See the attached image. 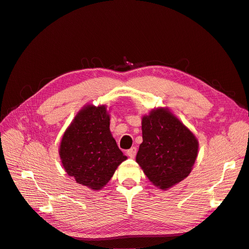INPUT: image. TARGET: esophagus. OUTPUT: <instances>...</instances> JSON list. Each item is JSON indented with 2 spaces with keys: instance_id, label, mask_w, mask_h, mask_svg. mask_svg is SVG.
I'll list each match as a JSON object with an SVG mask.
<instances>
[{
  "instance_id": "obj_1",
  "label": "esophagus",
  "mask_w": 249,
  "mask_h": 249,
  "mask_svg": "<svg viewBox=\"0 0 249 249\" xmlns=\"http://www.w3.org/2000/svg\"><path fill=\"white\" fill-rule=\"evenodd\" d=\"M126 154H127V156H129L130 158H135V156H136V154H137V148L135 147V146H133L132 148L126 150Z\"/></svg>"
}]
</instances>
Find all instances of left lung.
<instances>
[{
    "mask_svg": "<svg viewBox=\"0 0 249 249\" xmlns=\"http://www.w3.org/2000/svg\"><path fill=\"white\" fill-rule=\"evenodd\" d=\"M142 139L136 161L155 186L166 190L189 176L198 142L172 113L157 109L143 117Z\"/></svg>",
    "mask_w": 249,
    "mask_h": 249,
    "instance_id": "obj_1",
    "label": "left lung"
}]
</instances>
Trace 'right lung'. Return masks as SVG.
<instances>
[{"instance_id":"right-lung-1","label":"right lung","mask_w":249,"mask_h":249,"mask_svg":"<svg viewBox=\"0 0 249 249\" xmlns=\"http://www.w3.org/2000/svg\"><path fill=\"white\" fill-rule=\"evenodd\" d=\"M109 126L106 107L88 105L74 117L60 145L59 154L67 175L92 190L102 189L126 159Z\"/></svg>"}]
</instances>
